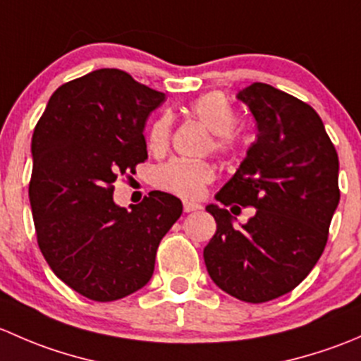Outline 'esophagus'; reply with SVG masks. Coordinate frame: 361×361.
I'll list each match as a JSON object with an SVG mask.
<instances>
[{
  "mask_svg": "<svg viewBox=\"0 0 361 361\" xmlns=\"http://www.w3.org/2000/svg\"><path fill=\"white\" fill-rule=\"evenodd\" d=\"M197 209H201V204L183 201V211H185V213H192V211H197Z\"/></svg>",
  "mask_w": 361,
  "mask_h": 361,
  "instance_id": "34e87169",
  "label": "esophagus"
}]
</instances>
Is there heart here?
Returning <instances> with one entry per match:
<instances>
[{
    "label": "heart",
    "instance_id": "1",
    "mask_svg": "<svg viewBox=\"0 0 361 361\" xmlns=\"http://www.w3.org/2000/svg\"><path fill=\"white\" fill-rule=\"evenodd\" d=\"M188 111L199 120L206 129L213 133L209 148L221 155H228L238 147V136L234 133L235 113L231 103L221 92H207L188 104ZM171 118L159 116L148 130V150L162 154L169 147ZM214 180V167L204 160L173 159L162 164L155 171V185L162 190L171 192L185 199H195L202 194L204 187Z\"/></svg>",
    "mask_w": 361,
    "mask_h": 361
}]
</instances>
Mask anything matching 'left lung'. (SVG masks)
<instances>
[{
	"label": "left lung",
	"instance_id": "8db88e82",
	"mask_svg": "<svg viewBox=\"0 0 361 361\" xmlns=\"http://www.w3.org/2000/svg\"><path fill=\"white\" fill-rule=\"evenodd\" d=\"M238 99L253 113L258 134L216 199L257 213L239 228L225 207L209 204L216 232L204 262L224 292L260 304L292 292L322 257L341 199L338 157L319 115L304 101L260 82Z\"/></svg>",
	"mask_w": 361,
	"mask_h": 361
}]
</instances>
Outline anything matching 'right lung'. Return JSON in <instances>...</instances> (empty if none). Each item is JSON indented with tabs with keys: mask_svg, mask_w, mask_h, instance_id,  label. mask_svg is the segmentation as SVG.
Returning a JSON list of instances; mask_svg holds the SVG:
<instances>
[{
	"mask_svg": "<svg viewBox=\"0 0 361 361\" xmlns=\"http://www.w3.org/2000/svg\"><path fill=\"white\" fill-rule=\"evenodd\" d=\"M164 94L103 68L63 83L32 133L29 201L36 239L54 274L96 302L137 292L181 201L154 190L130 209L113 183L148 159L143 129Z\"/></svg>",
	"mask_w": 361,
	"mask_h": 361,
	"instance_id": "1",
	"label": "right lung"
}]
</instances>
